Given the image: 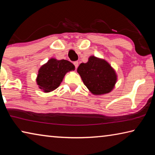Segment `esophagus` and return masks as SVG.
I'll use <instances>...</instances> for the list:
<instances>
[{
	"label": "esophagus",
	"mask_w": 155,
	"mask_h": 155,
	"mask_svg": "<svg viewBox=\"0 0 155 155\" xmlns=\"http://www.w3.org/2000/svg\"><path fill=\"white\" fill-rule=\"evenodd\" d=\"M74 66H75V68H76V69H77V68L78 66V61H74Z\"/></svg>",
	"instance_id": "obj_1"
}]
</instances>
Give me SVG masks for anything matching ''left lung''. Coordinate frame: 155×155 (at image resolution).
I'll return each mask as SVG.
<instances>
[{
	"label": "left lung",
	"mask_w": 155,
	"mask_h": 155,
	"mask_svg": "<svg viewBox=\"0 0 155 155\" xmlns=\"http://www.w3.org/2000/svg\"><path fill=\"white\" fill-rule=\"evenodd\" d=\"M83 83L91 94L101 96L114 90L117 80L115 70L106 60L91 55L77 68Z\"/></svg>",
	"instance_id": "8db88e82"
}]
</instances>
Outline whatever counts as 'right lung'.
<instances>
[{"mask_svg": "<svg viewBox=\"0 0 155 155\" xmlns=\"http://www.w3.org/2000/svg\"><path fill=\"white\" fill-rule=\"evenodd\" d=\"M74 70V65L68 60L51 58L39 69L37 84L44 92H51L59 87L68 72Z\"/></svg>", "mask_w": 155, "mask_h": 155, "instance_id": "right-lung-1", "label": "right lung"}]
</instances>
